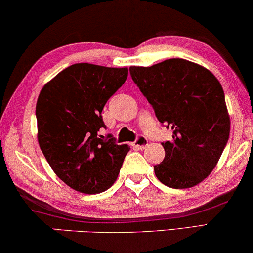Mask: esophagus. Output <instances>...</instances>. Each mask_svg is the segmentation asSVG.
Masks as SVG:
<instances>
[{"label": "esophagus", "mask_w": 253, "mask_h": 253, "mask_svg": "<svg viewBox=\"0 0 253 253\" xmlns=\"http://www.w3.org/2000/svg\"><path fill=\"white\" fill-rule=\"evenodd\" d=\"M147 145H148V140H147V138L144 136H139L136 139V141H134V146L139 148V150H144Z\"/></svg>", "instance_id": "esophagus-1"}]
</instances>
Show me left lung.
Listing matches in <instances>:
<instances>
[{"mask_svg": "<svg viewBox=\"0 0 253 253\" xmlns=\"http://www.w3.org/2000/svg\"><path fill=\"white\" fill-rule=\"evenodd\" d=\"M129 70L159 122L172 130V139L161 143L166 155L154 166L155 176L172 189L197 185L212 172L229 139L230 120L220 82L183 58Z\"/></svg>", "mask_w": 253, "mask_h": 253, "instance_id": "8db88e82", "label": "left lung"}]
</instances>
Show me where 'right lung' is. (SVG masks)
<instances>
[{
    "instance_id": "obj_1",
    "label": "right lung",
    "mask_w": 253,
    "mask_h": 253,
    "mask_svg": "<svg viewBox=\"0 0 253 253\" xmlns=\"http://www.w3.org/2000/svg\"><path fill=\"white\" fill-rule=\"evenodd\" d=\"M126 77V68L76 63L41 89L36 107L40 148L55 174L76 191L109 189L130 151L113 134H99L107 127L103 107Z\"/></svg>"
}]
</instances>
